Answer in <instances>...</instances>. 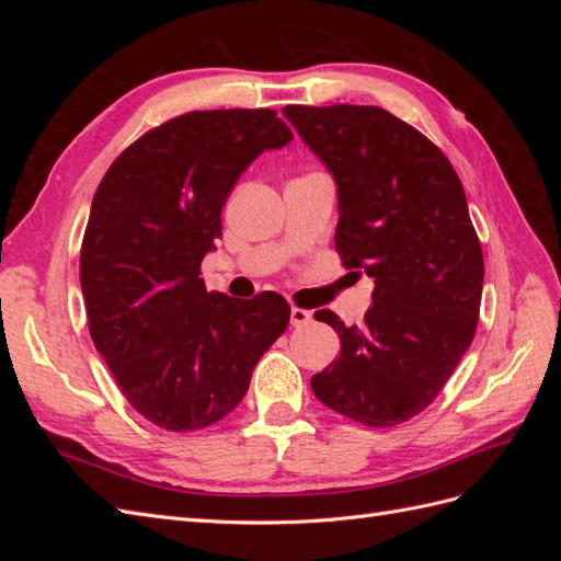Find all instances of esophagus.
<instances>
[{
	"instance_id": "esophagus-1",
	"label": "esophagus",
	"mask_w": 561,
	"mask_h": 561,
	"mask_svg": "<svg viewBox=\"0 0 561 561\" xmlns=\"http://www.w3.org/2000/svg\"><path fill=\"white\" fill-rule=\"evenodd\" d=\"M311 311H307V309H299V307H293V311H290V322L295 328H304V325H309L311 322Z\"/></svg>"
}]
</instances>
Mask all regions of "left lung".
<instances>
[{
	"mask_svg": "<svg viewBox=\"0 0 561 561\" xmlns=\"http://www.w3.org/2000/svg\"><path fill=\"white\" fill-rule=\"evenodd\" d=\"M287 122L336 182L334 245L375 280L365 322L311 379L330 410L371 428L398 426L435 400L480 318L484 260L463 184L426 135L371 105H287Z\"/></svg>",
	"mask_w": 561,
	"mask_h": 561,
	"instance_id": "obj_1",
	"label": "left lung"
}]
</instances>
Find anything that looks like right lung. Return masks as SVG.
<instances>
[{"label":"right lung","mask_w":561,"mask_h":561,"mask_svg":"<svg viewBox=\"0 0 561 561\" xmlns=\"http://www.w3.org/2000/svg\"><path fill=\"white\" fill-rule=\"evenodd\" d=\"M293 140L274 110L186 112L126 147L95 190L79 278L91 339L159 428H208L243 400L290 322L278 293H208L201 262L245 168Z\"/></svg>","instance_id":"right-lung-1"}]
</instances>
